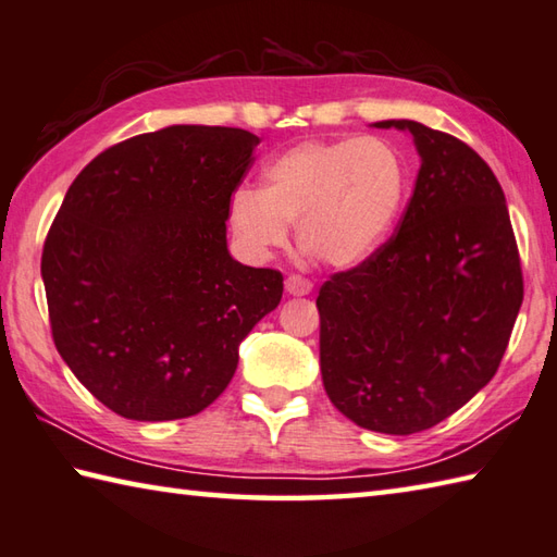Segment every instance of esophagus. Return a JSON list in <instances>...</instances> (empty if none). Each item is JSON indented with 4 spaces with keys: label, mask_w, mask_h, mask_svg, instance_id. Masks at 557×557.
Here are the masks:
<instances>
[{
    "label": "esophagus",
    "mask_w": 557,
    "mask_h": 557,
    "mask_svg": "<svg viewBox=\"0 0 557 557\" xmlns=\"http://www.w3.org/2000/svg\"><path fill=\"white\" fill-rule=\"evenodd\" d=\"M285 289L289 292L292 297H305V295H309V292L313 289V285H311V280H307V277L289 275V277L285 280Z\"/></svg>",
    "instance_id": "obj_1"
}]
</instances>
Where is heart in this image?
I'll list each match as a JSON object with an SVG mask.
<instances>
[{"mask_svg":"<svg viewBox=\"0 0 557 557\" xmlns=\"http://www.w3.org/2000/svg\"><path fill=\"white\" fill-rule=\"evenodd\" d=\"M409 191V165L387 138H313L287 148L262 170V187H238L231 228L252 258L299 246L331 268L370 258L397 224Z\"/></svg>","mask_w":557,"mask_h":557,"instance_id":"b5f03b06","label":"heart"}]
</instances>
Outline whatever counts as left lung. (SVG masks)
Masks as SVG:
<instances>
[{
    "label": "left lung",
    "mask_w": 557,
    "mask_h": 557,
    "mask_svg": "<svg viewBox=\"0 0 557 557\" xmlns=\"http://www.w3.org/2000/svg\"><path fill=\"white\" fill-rule=\"evenodd\" d=\"M421 156L399 226L317 297L321 377L358 426L392 436L436 426L487 384L523 301L521 258L490 165L419 121Z\"/></svg>",
    "instance_id": "left-lung-1"
}]
</instances>
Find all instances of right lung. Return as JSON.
Segmentation results:
<instances>
[{
    "label": "right lung",
    "mask_w": 557,
    "mask_h": 557,
    "mask_svg": "<svg viewBox=\"0 0 557 557\" xmlns=\"http://www.w3.org/2000/svg\"><path fill=\"white\" fill-rule=\"evenodd\" d=\"M260 138L168 126L107 148L70 185L40 258L60 358L114 413L195 417L280 305L282 272L228 256L231 195Z\"/></svg>",
    "instance_id": "obj_1"
}]
</instances>
